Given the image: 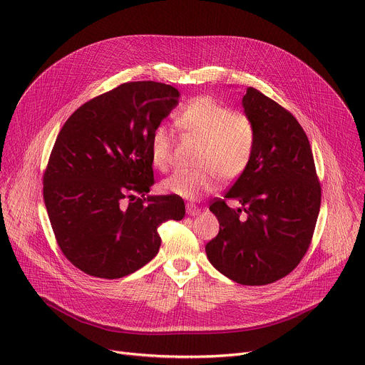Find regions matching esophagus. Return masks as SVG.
<instances>
[{
    "label": "esophagus",
    "mask_w": 365,
    "mask_h": 365,
    "mask_svg": "<svg viewBox=\"0 0 365 365\" xmlns=\"http://www.w3.org/2000/svg\"><path fill=\"white\" fill-rule=\"evenodd\" d=\"M186 212H187L189 216H197V215L201 213V208H200L198 205H195V204L187 202V204H186Z\"/></svg>",
    "instance_id": "esophagus-1"
}]
</instances>
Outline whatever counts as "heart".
<instances>
[{"label": "heart", "mask_w": 365, "mask_h": 365, "mask_svg": "<svg viewBox=\"0 0 365 365\" xmlns=\"http://www.w3.org/2000/svg\"><path fill=\"white\" fill-rule=\"evenodd\" d=\"M176 125L201 140L197 170H178L161 182L165 194L185 200H198L216 190L223 182L238 179L252 161L256 146V127L242 110H231L212 96H200L185 105ZM153 167L164 171L171 164L173 136L165 125L153 128L149 142Z\"/></svg>", "instance_id": "obj_1"}]
</instances>
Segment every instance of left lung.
I'll return each mask as SVG.
<instances>
[{
	"instance_id": "left-lung-1",
	"label": "left lung",
	"mask_w": 365,
	"mask_h": 365,
	"mask_svg": "<svg viewBox=\"0 0 365 365\" xmlns=\"http://www.w3.org/2000/svg\"><path fill=\"white\" fill-rule=\"evenodd\" d=\"M244 112L256 127L250 164L210 205L219 234L205 245L216 269L242 285H266L289 275L308 252L321 205L312 149L293 115L248 87ZM237 199V210L225 198Z\"/></svg>"
}]
</instances>
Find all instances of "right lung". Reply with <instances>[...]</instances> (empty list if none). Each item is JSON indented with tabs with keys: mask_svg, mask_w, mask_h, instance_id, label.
Wrapping results in <instances>:
<instances>
[{
	"mask_svg": "<svg viewBox=\"0 0 365 365\" xmlns=\"http://www.w3.org/2000/svg\"><path fill=\"white\" fill-rule=\"evenodd\" d=\"M179 98L163 83H125L80 106L57 134L43 194L57 244L80 271L136 272L160 250L158 226L183 219L180 197H144L153 185L150 134Z\"/></svg>",
	"mask_w": 365,
	"mask_h": 365,
	"instance_id": "add662e5",
	"label": "right lung"
}]
</instances>
